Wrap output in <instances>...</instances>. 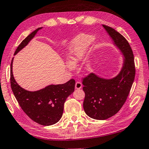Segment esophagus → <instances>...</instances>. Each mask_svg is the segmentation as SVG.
Masks as SVG:
<instances>
[{
    "label": "esophagus",
    "mask_w": 149,
    "mask_h": 149,
    "mask_svg": "<svg viewBox=\"0 0 149 149\" xmlns=\"http://www.w3.org/2000/svg\"><path fill=\"white\" fill-rule=\"evenodd\" d=\"M82 83L81 82H79L77 81L76 82V83H75V88L76 89H81L82 88Z\"/></svg>",
    "instance_id": "34e87169"
}]
</instances>
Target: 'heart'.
I'll return each instance as SVG.
<instances>
[{
    "mask_svg": "<svg viewBox=\"0 0 149 149\" xmlns=\"http://www.w3.org/2000/svg\"><path fill=\"white\" fill-rule=\"evenodd\" d=\"M95 40L94 36L86 34H81L78 35L73 39L68 46L67 56L68 62L67 67L70 70L74 68L80 61L83 60L86 55L88 47ZM87 70L91 69V64L87 63L85 66Z\"/></svg>",
    "mask_w": 149,
    "mask_h": 149,
    "instance_id": "heart-1",
    "label": "heart"
}]
</instances>
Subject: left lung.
I'll use <instances>...</instances> for the list:
<instances>
[{"label":"left lung","instance_id":"obj_1","mask_svg":"<svg viewBox=\"0 0 149 149\" xmlns=\"http://www.w3.org/2000/svg\"><path fill=\"white\" fill-rule=\"evenodd\" d=\"M125 56L123 68L117 76L102 79L90 73L82 78L86 114L96 120H105L116 114L127 100L135 77L133 52L127 39L111 27L102 25Z\"/></svg>","mask_w":149,"mask_h":149}]
</instances>
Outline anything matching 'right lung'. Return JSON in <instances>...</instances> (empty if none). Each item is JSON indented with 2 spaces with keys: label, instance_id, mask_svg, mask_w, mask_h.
<instances>
[{
  "label": "right lung",
  "instance_id": "obj_1",
  "mask_svg": "<svg viewBox=\"0 0 149 149\" xmlns=\"http://www.w3.org/2000/svg\"><path fill=\"white\" fill-rule=\"evenodd\" d=\"M41 29H36L25 38L17 47L15 54L28 45ZM13 58L10 65V86L22 111L38 124L44 126L55 124L63 115L66 99L74 92V80L70 79L65 84H51L34 92L28 91L20 87L15 80L13 74Z\"/></svg>",
  "mask_w": 149,
  "mask_h": 149
}]
</instances>
